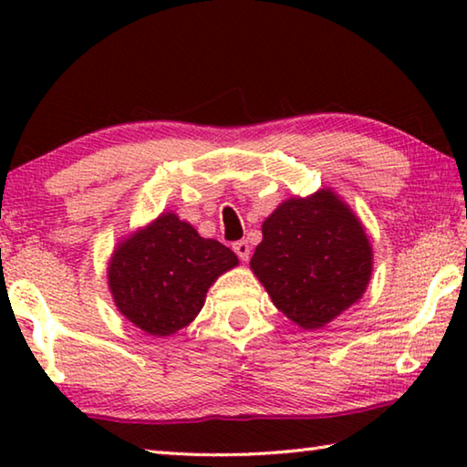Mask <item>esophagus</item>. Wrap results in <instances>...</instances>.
<instances>
[{
    "label": "esophagus",
    "instance_id": "1",
    "mask_svg": "<svg viewBox=\"0 0 467 467\" xmlns=\"http://www.w3.org/2000/svg\"><path fill=\"white\" fill-rule=\"evenodd\" d=\"M233 249H234L236 255H239V257L243 259V262H247L249 253H251V247H249L247 241H236V243L233 244Z\"/></svg>",
    "mask_w": 467,
    "mask_h": 467
}]
</instances>
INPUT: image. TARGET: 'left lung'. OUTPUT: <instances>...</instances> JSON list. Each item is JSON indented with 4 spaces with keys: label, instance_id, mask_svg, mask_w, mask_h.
<instances>
[{
    "label": "left lung",
    "instance_id": "obj_1",
    "mask_svg": "<svg viewBox=\"0 0 467 467\" xmlns=\"http://www.w3.org/2000/svg\"><path fill=\"white\" fill-rule=\"evenodd\" d=\"M262 233L251 270L296 326L323 327L362 296L373 251L358 218L329 189L284 202Z\"/></svg>",
    "mask_w": 467,
    "mask_h": 467
}]
</instances>
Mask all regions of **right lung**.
I'll return each mask as SVG.
<instances>
[{
	"mask_svg": "<svg viewBox=\"0 0 467 467\" xmlns=\"http://www.w3.org/2000/svg\"><path fill=\"white\" fill-rule=\"evenodd\" d=\"M239 264L226 244L162 214L117 247L109 264L115 305L150 336H171L202 311L205 292Z\"/></svg>",
	"mask_w": 467,
	"mask_h": 467,
	"instance_id": "1",
	"label": "right lung"
}]
</instances>
